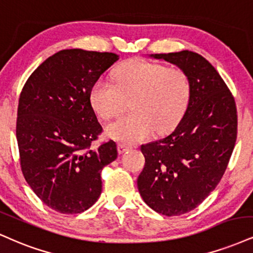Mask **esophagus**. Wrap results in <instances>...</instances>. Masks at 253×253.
<instances>
[{
  "label": "esophagus",
  "mask_w": 253,
  "mask_h": 253,
  "mask_svg": "<svg viewBox=\"0 0 253 253\" xmlns=\"http://www.w3.org/2000/svg\"><path fill=\"white\" fill-rule=\"evenodd\" d=\"M129 148H132L130 146L126 145V144H119L118 145V150H119V153H125L126 151H128Z\"/></svg>",
  "instance_id": "obj_1"
}]
</instances>
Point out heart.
Here are the masks:
<instances>
[{
  "label": "heart",
  "instance_id": "b5f03b06",
  "mask_svg": "<svg viewBox=\"0 0 253 253\" xmlns=\"http://www.w3.org/2000/svg\"><path fill=\"white\" fill-rule=\"evenodd\" d=\"M113 84L97 80L90 88V102L99 115L111 119L130 103L132 113L106 127L107 134L123 144H134L178 125L188 105L191 84L178 67H164L144 59H129L114 69Z\"/></svg>",
  "mask_w": 253,
  "mask_h": 253
}]
</instances>
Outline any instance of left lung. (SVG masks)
I'll return each instance as SVG.
<instances>
[{
    "label": "left lung",
    "mask_w": 253,
    "mask_h": 253,
    "mask_svg": "<svg viewBox=\"0 0 253 253\" xmlns=\"http://www.w3.org/2000/svg\"><path fill=\"white\" fill-rule=\"evenodd\" d=\"M187 74L191 94L184 117L166 138L141 145L140 196L164 215L192 211L217 187L237 139L236 102L218 72L190 50L151 54Z\"/></svg>",
    "instance_id": "8db88e82"
}]
</instances>
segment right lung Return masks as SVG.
<instances>
[{
    "mask_svg": "<svg viewBox=\"0 0 253 253\" xmlns=\"http://www.w3.org/2000/svg\"><path fill=\"white\" fill-rule=\"evenodd\" d=\"M118 60L114 53L60 50L32 73L20 94L21 169L36 196L60 213L89 209L101 194L102 169L118 157L113 140L92 148L102 127L89 97Z\"/></svg>",
    "mask_w": 253,
    "mask_h": 253,
    "instance_id": "add662e5",
    "label": "right lung"
}]
</instances>
